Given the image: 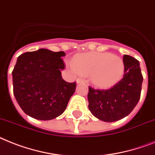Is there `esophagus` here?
Returning a JSON list of instances; mask_svg holds the SVG:
<instances>
[{
    "instance_id": "esophagus-1",
    "label": "esophagus",
    "mask_w": 155,
    "mask_h": 155,
    "mask_svg": "<svg viewBox=\"0 0 155 155\" xmlns=\"http://www.w3.org/2000/svg\"><path fill=\"white\" fill-rule=\"evenodd\" d=\"M76 83L77 84H80V83H84V80L82 78H77L76 79Z\"/></svg>"
}]
</instances>
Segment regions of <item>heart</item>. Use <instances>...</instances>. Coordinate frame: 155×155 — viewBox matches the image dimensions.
I'll use <instances>...</instances> for the list:
<instances>
[{
	"mask_svg": "<svg viewBox=\"0 0 155 155\" xmlns=\"http://www.w3.org/2000/svg\"><path fill=\"white\" fill-rule=\"evenodd\" d=\"M75 69L82 75H90L93 84L109 87L118 83L124 73V63L121 57L107 52L78 54L73 59Z\"/></svg>",
	"mask_w": 155,
	"mask_h": 155,
	"instance_id": "obj_1",
	"label": "heart"
}]
</instances>
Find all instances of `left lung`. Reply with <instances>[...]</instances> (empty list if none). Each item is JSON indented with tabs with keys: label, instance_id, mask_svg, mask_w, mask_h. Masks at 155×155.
I'll use <instances>...</instances> for the list:
<instances>
[{
	"label": "left lung",
	"instance_id": "left-lung-1",
	"mask_svg": "<svg viewBox=\"0 0 155 155\" xmlns=\"http://www.w3.org/2000/svg\"><path fill=\"white\" fill-rule=\"evenodd\" d=\"M123 78L110 89L89 87L87 99L91 114L104 122H115L127 116L138 104L143 77L139 60L128 55L123 58Z\"/></svg>",
	"mask_w": 155,
	"mask_h": 155
}]
</instances>
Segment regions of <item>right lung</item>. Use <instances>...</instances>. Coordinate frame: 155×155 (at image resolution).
<instances>
[{
	"label": "right lung",
	"mask_w": 155,
	"mask_h": 155,
	"mask_svg": "<svg viewBox=\"0 0 155 155\" xmlns=\"http://www.w3.org/2000/svg\"><path fill=\"white\" fill-rule=\"evenodd\" d=\"M64 51L41 48L18 56L12 70L13 94L25 114L40 120L62 114L76 87L61 76Z\"/></svg>",
	"instance_id": "1"
}]
</instances>
